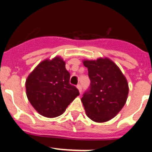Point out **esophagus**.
I'll use <instances>...</instances> for the list:
<instances>
[{"instance_id": "34e87169", "label": "esophagus", "mask_w": 152, "mask_h": 152, "mask_svg": "<svg viewBox=\"0 0 152 152\" xmlns=\"http://www.w3.org/2000/svg\"><path fill=\"white\" fill-rule=\"evenodd\" d=\"M77 89H78L79 92L81 93V91H82V87H81V85H80V84H77Z\"/></svg>"}]
</instances>
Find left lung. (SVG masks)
Masks as SVG:
<instances>
[{
  "label": "left lung",
  "instance_id": "left-lung-1",
  "mask_svg": "<svg viewBox=\"0 0 152 152\" xmlns=\"http://www.w3.org/2000/svg\"><path fill=\"white\" fill-rule=\"evenodd\" d=\"M91 84L81 101L87 116L93 121H108L121 110L129 94L127 80L115 63L108 58L84 61Z\"/></svg>",
  "mask_w": 152,
  "mask_h": 152
}]
</instances>
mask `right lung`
Wrapping results in <instances>:
<instances>
[{"mask_svg":"<svg viewBox=\"0 0 152 152\" xmlns=\"http://www.w3.org/2000/svg\"><path fill=\"white\" fill-rule=\"evenodd\" d=\"M69 80L70 73L61 58L42 61L26 81L28 100L42 116H60L79 95L77 88L70 84Z\"/></svg>","mask_w":152,"mask_h":152,"instance_id":"add662e5","label":"right lung"}]
</instances>
